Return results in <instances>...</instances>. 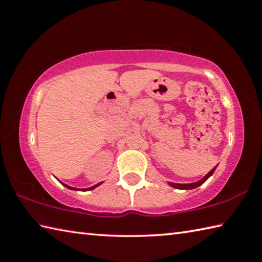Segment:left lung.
<instances>
[{"instance_id": "8db88e82", "label": "left lung", "mask_w": 262, "mask_h": 262, "mask_svg": "<svg viewBox=\"0 0 262 262\" xmlns=\"http://www.w3.org/2000/svg\"><path fill=\"white\" fill-rule=\"evenodd\" d=\"M216 167H217V166H215L214 168H212V170H211L210 172H208V173H207L205 177H203V178H202L201 180L196 181V183H192V184H174V183H168V185H170L171 187H174V188H177V189H193V188H196V187H199V186H201L208 178H209V177H210L212 173H214V171H215Z\"/></svg>"}]
</instances>
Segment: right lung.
<instances>
[{"instance_id":"right-lung-1","label":"right lung","mask_w":262,"mask_h":262,"mask_svg":"<svg viewBox=\"0 0 262 262\" xmlns=\"http://www.w3.org/2000/svg\"><path fill=\"white\" fill-rule=\"evenodd\" d=\"M62 185L63 186H66V187L67 188H69V189H73V190H82V192H85V190H91V189H94V188H96V187H98V186L101 184V183H99V184H97V185H95V186H92V187H89V188H84V189H78V188H74V187H70V186H68V185H66V184H63V183H61Z\"/></svg>"}]
</instances>
